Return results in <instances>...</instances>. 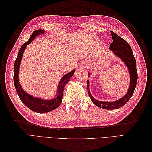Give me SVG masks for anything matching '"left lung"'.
<instances>
[{
	"mask_svg": "<svg viewBox=\"0 0 152 152\" xmlns=\"http://www.w3.org/2000/svg\"><path fill=\"white\" fill-rule=\"evenodd\" d=\"M110 32L112 34L113 42L110 45V49L112 50L115 55L120 58L127 67L130 74V85L127 93L122 98L112 102H100L99 100L96 99L91 95L89 90V81L87 80V88L92 102L97 107L106 110L117 109L125 105L134 93L137 80L136 61L134 55H133L131 48L126 41L121 38V37H119L112 31ZM88 73L89 75H90V73L89 72Z\"/></svg>",
	"mask_w": 152,
	"mask_h": 152,
	"instance_id": "1",
	"label": "left lung"
}]
</instances>
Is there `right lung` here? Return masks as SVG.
Segmentation results:
<instances>
[{
    "label": "right lung",
    "instance_id": "right-lung-1",
    "mask_svg": "<svg viewBox=\"0 0 152 152\" xmlns=\"http://www.w3.org/2000/svg\"><path fill=\"white\" fill-rule=\"evenodd\" d=\"M44 30H36L33 32V34H31L29 40L24 44H23L21 48H20L19 52H18L16 61L15 62V65H14V84H15V89L18 96H19V98L21 102L27 107L32 110V111L37 113L49 112L52 111V110L57 108L59 106H60L62 103L64 87H65L66 84L68 83V82L70 80L75 70V69H73V70L68 73L67 74L65 75L61 78L58 86L56 96H55L54 98L52 99L47 100L33 97L32 96L27 94L22 89V87L20 84L18 73H19L20 66L24 50L26 48V45L30 44L35 39V37L39 34H42L44 33Z\"/></svg>",
    "mask_w": 152,
    "mask_h": 152
}]
</instances>
